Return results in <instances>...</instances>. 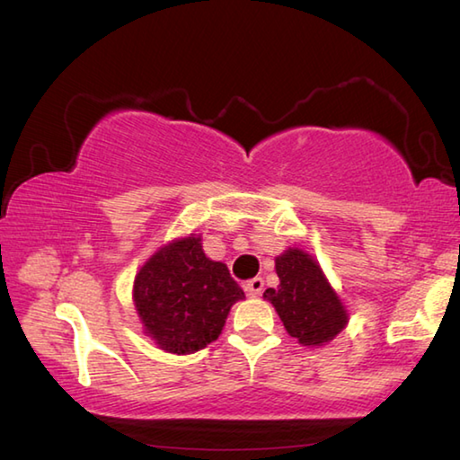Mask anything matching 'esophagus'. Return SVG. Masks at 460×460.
Listing matches in <instances>:
<instances>
[{
	"label": "esophagus",
	"instance_id": "obj_1",
	"mask_svg": "<svg viewBox=\"0 0 460 460\" xmlns=\"http://www.w3.org/2000/svg\"><path fill=\"white\" fill-rule=\"evenodd\" d=\"M264 288V280L261 277H254L244 285V291L251 296H259Z\"/></svg>",
	"mask_w": 460,
	"mask_h": 460
}]
</instances>
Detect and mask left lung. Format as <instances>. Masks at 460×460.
Returning a JSON list of instances; mask_svg holds the SVG:
<instances>
[{
    "instance_id": "8db88e82",
    "label": "left lung",
    "mask_w": 460,
    "mask_h": 460,
    "mask_svg": "<svg viewBox=\"0 0 460 460\" xmlns=\"http://www.w3.org/2000/svg\"><path fill=\"white\" fill-rule=\"evenodd\" d=\"M275 269L280 285L267 288L264 299L277 309L288 335L315 348L343 332L348 311L311 254L288 248L277 256Z\"/></svg>"
}]
</instances>
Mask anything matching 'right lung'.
<instances>
[{"mask_svg": "<svg viewBox=\"0 0 460 460\" xmlns=\"http://www.w3.org/2000/svg\"><path fill=\"white\" fill-rule=\"evenodd\" d=\"M244 299L230 270L209 261L199 236H185L151 256L137 272V315L161 349L177 356L204 349L217 340L230 307Z\"/></svg>", "mask_w": 460, "mask_h": 460, "instance_id": "1", "label": "right lung"}]
</instances>
